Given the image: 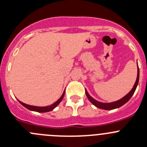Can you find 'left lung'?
I'll return each mask as SVG.
<instances>
[{
	"instance_id": "left-lung-1",
	"label": "left lung",
	"mask_w": 147,
	"mask_h": 147,
	"mask_svg": "<svg viewBox=\"0 0 147 147\" xmlns=\"http://www.w3.org/2000/svg\"><path fill=\"white\" fill-rule=\"evenodd\" d=\"M138 66V64H137ZM139 67H137V80H136L135 83H134V85L133 87V88L131 89V91L127 94V95L124 96V97H122L121 99H120L119 100H117L116 102H110V103H103V102H100L95 100L94 99H93L90 94H88L87 90H85V94L87 95V98L88 100H90L91 103H92L93 105H94L95 107H97V108H100V109H106V110H111V109H116V108H119L120 107H121L122 105H124V104L127 103L129 100H130L132 95L134 94V92H135L136 88H137L138 83H139Z\"/></svg>"
}]
</instances>
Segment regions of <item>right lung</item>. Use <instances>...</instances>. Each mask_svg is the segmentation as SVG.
<instances>
[{"label": "right lung", "mask_w": 147, "mask_h": 147, "mask_svg": "<svg viewBox=\"0 0 147 147\" xmlns=\"http://www.w3.org/2000/svg\"><path fill=\"white\" fill-rule=\"evenodd\" d=\"M65 91H64V92L63 93V94H62V96L60 97V98L57 101H56L54 104H53V105H50V106H47V107L32 106V105H26V104L23 103V102L19 101L18 100V102H20V103L23 106H24L25 107L27 108V109H29V110L35 111V112H50V111H52L53 109H55V108L56 107L59 105V104H60V102H61L62 100L63 99V97H64V95H65Z\"/></svg>", "instance_id": "right-lung-1"}]
</instances>
